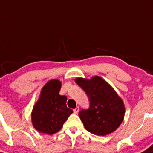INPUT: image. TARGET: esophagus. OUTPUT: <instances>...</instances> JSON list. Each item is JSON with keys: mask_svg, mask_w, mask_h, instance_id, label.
I'll return each instance as SVG.
<instances>
[{"mask_svg": "<svg viewBox=\"0 0 153 153\" xmlns=\"http://www.w3.org/2000/svg\"><path fill=\"white\" fill-rule=\"evenodd\" d=\"M78 111H79V107H78V106H77L75 109H73V112H74V113H75V114L78 113Z\"/></svg>", "mask_w": 153, "mask_h": 153, "instance_id": "esophagus-1", "label": "esophagus"}]
</instances>
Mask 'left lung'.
Wrapping results in <instances>:
<instances>
[{"mask_svg":"<svg viewBox=\"0 0 153 153\" xmlns=\"http://www.w3.org/2000/svg\"><path fill=\"white\" fill-rule=\"evenodd\" d=\"M75 82L89 99V108L78 112L87 131L98 136L115 131L123 121L125 105L113 88L99 76L78 78Z\"/></svg>","mask_w":153,"mask_h":153,"instance_id":"obj_1","label":"left lung"}]
</instances>
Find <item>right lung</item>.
Segmentation results:
<instances>
[{"instance_id":"add662e5","label":"right lung","mask_w":153,"mask_h":153,"mask_svg":"<svg viewBox=\"0 0 153 153\" xmlns=\"http://www.w3.org/2000/svg\"><path fill=\"white\" fill-rule=\"evenodd\" d=\"M60 81L51 80L44 85L31 112L34 127L39 132L53 134L62 128L72 109L67 108L65 96L59 95Z\"/></svg>"}]
</instances>
